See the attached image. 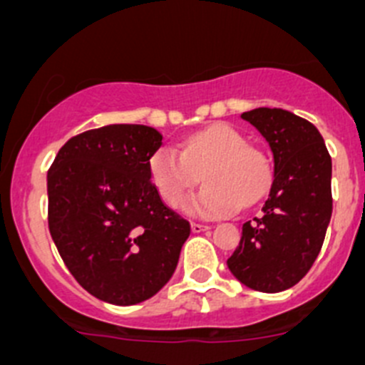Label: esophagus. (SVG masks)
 I'll return each mask as SVG.
<instances>
[{
    "instance_id": "esophagus-1",
    "label": "esophagus",
    "mask_w": 365,
    "mask_h": 365,
    "mask_svg": "<svg viewBox=\"0 0 365 365\" xmlns=\"http://www.w3.org/2000/svg\"><path fill=\"white\" fill-rule=\"evenodd\" d=\"M190 227H192V232H194V234L205 232V230L210 229L209 225H202V223H192V225H190Z\"/></svg>"
}]
</instances>
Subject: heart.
Listing matches in <instances>:
<instances>
[{"label": "heart", "instance_id": "heart-1", "mask_svg": "<svg viewBox=\"0 0 365 365\" xmlns=\"http://www.w3.org/2000/svg\"><path fill=\"white\" fill-rule=\"evenodd\" d=\"M149 175L167 207L180 209L192 189L205 180L187 210L203 217H223L252 205L270 183V163L263 153L248 148L240 131L227 124L210 125L189 136L183 151L162 148L151 156Z\"/></svg>", "mask_w": 365, "mask_h": 365}]
</instances>
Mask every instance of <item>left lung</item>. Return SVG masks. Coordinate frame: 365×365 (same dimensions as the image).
<instances>
[{
    "mask_svg": "<svg viewBox=\"0 0 365 365\" xmlns=\"http://www.w3.org/2000/svg\"><path fill=\"white\" fill-rule=\"evenodd\" d=\"M250 122L274 155V182L263 214L243 225L227 264L252 290L277 294L297 284L324 243L331 220V156L312 122L279 108H257Z\"/></svg>",
    "mask_w": 365,
    "mask_h": 365,
    "instance_id": "1",
    "label": "left lung"
}]
</instances>
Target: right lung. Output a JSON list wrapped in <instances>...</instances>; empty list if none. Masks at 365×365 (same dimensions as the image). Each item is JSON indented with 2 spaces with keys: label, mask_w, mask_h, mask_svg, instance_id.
Listing matches in <instances>:
<instances>
[{
  "label": "right lung",
  "mask_w": 365,
  "mask_h": 365,
  "mask_svg": "<svg viewBox=\"0 0 365 365\" xmlns=\"http://www.w3.org/2000/svg\"><path fill=\"white\" fill-rule=\"evenodd\" d=\"M163 136L111 124L73 136L48 171V227L64 264L93 297L138 304L173 277L189 221L165 207L149 175Z\"/></svg>",
  "instance_id": "right-lung-1"
}]
</instances>
